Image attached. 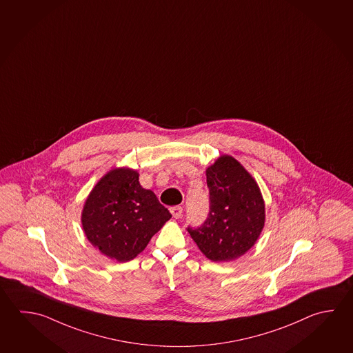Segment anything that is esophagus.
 <instances>
[{"label":"esophagus","mask_w":353,"mask_h":353,"mask_svg":"<svg viewBox=\"0 0 353 353\" xmlns=\"http://www.w3.org/2000/svg\"><path fill=\"white\" fill-rule=\"evenodd\" d=\"M170 212H172L173 218L179 219L183 215V208L181 206H173V208H170Z\"/></svg>","instance_id":"obj_1"}]
</instances>
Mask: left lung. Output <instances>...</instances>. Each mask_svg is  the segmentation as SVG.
<instances>
[{
    "label": "left lung",
    "instance_id": "8db88e82",
    "mask_svg": "<svg viewBox=\"0 0 353 353\" xmlns=\"http://www.w3.org/2000/svg\"><path fill=\"white\" fill-rule=\"evenodd\" d=\"M210 210L198 228L188 231L209 260L231 261L256 243L265 225L260 188L239 161L221 155L206 169Z\"/></svg>",
    "mask_w": 353,
    "mask_h": 353
}]
</instances>
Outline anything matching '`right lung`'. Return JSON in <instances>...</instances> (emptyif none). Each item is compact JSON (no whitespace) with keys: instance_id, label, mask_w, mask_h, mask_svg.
Segmentation results:
<instances>
[{"instance_id":"right-lung-1","label":"right lung","mask_w":353,"mask_h":353,"mask_svg":"<svg viewBox=\"0 0 353 353\" xmlns=\"http://www.w3.org/2000/svg\"><path fill=\"white\" fill-rule=\"evenodd\" d=\"M172 218L139 174L117 168L97 183L85 200L82 226L90 244L119 263L133 260Z\"/></svg>"}]
</instances>
